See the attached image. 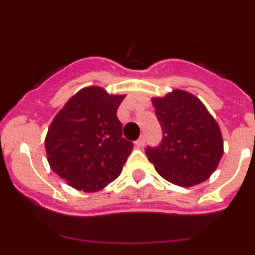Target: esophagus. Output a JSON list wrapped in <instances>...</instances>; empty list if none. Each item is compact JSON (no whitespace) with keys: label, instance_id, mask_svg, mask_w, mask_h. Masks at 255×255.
<instances>
[{"label":"esophagus","instance_id":"obj_1","mask_svg":"<svg viewBox=\"0 0 255 255\" xmlns=\"http://www.w3.org/2000/svg\"><path fill=\"white\" fill-rule=\"evenodd\" d=\"M134 144H135V146H137V148H143L144 144H145V138H144V135H140V137L138 138L137 140H135Z\"/></svg>","mask_w":255,"mask_h":255}]
</instances>
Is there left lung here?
Returning a JSON list of instances; mask_svg holds the SVG:
<instances>
[{"label":"left lung","instance_id":"obj_1","mask_svg":"<svg viewBox=\"0 0 255 255\" xmlns=\"http://www.w3.org/2000/svg\"><path fill=\"white\" fill-rule=\"evenodd\" d=\"M151 102L163 139L156 148H146L149 161L171 184L190 187L204 182L223 155L218 123L200 99L184 90L153 97Z\"/></svg>","mask_w":255,"mask_h":255}]
</instances>
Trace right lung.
Masks as SVG:
<instances>
[{
  "label": "right lung",
  "mask_w": 255,
  "mask_h": 255,
  "mask_svg": "<svg viewBox=\"0 0 255 255\" xmlns=\"http://www.w3.org/2000/svg\"><path fill=\"white\" fill-rule=\"evenodd\" d=\"M125 97L100 86L84 87L51 121L45 137L48 163L74 189L96 192L120 176L133 149L117 118Z\"/></svg>",
  "instance_id": "add662e5"
}]
</instances>
